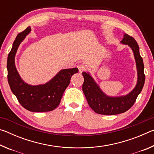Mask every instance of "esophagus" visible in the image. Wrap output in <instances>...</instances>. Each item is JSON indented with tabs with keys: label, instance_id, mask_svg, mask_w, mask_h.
<instances>
[{
	"label": "esophagus",
	"instance_id": "1",
	"mask_svg": "<svg viewBox=\"0 0 154 154\" xmlns=\"http://www.w3.org/2000/svg\"><path fill=\"white\" fill-rule=\"evenodd\" d=\"M78 67V69H79V71L80 72H82L85 71V70H86L87 69V66L85 64H79L77 66Z\"/></svg>",
	"mask_w": 154,
	"mask_h": 154
}]
</instances>
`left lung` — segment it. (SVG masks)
Masks as SVG:
<instances>
[{
	"label": "left lung",
	"instance_id": "1",
	"mask_svg": "<svg viewBox=\"0 0 154 154\" xmlns=\"http://www.w3.org/2000/svg\"><path fill=\"white\" fill-rule=\"evenodd\" d=\"M122 43L128 45L134 52L137 63L138 82L134 89L125 96L121 97H109L106 96L90 75L86 72H82L84 82L82 86L88 103L95 113L101 115H117L124 113L134 105L137 96L141 92L144 85L145 75L144 73V64L142 57L139 53V47L133 37L125 33Z\"/></svg>",
	"mask_w": 154,
	"mask_h": 154
}]
</instances>
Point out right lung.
<instances>
[{"label":"right lung","instance_id":"right-lung-1","mask_svg":"<svg viewBox=\"0 0 154 154\" xmlns=\"http://www.w3.org/2000/svg\"><path fill=\"white\" fill-rule=\"evenodd\" d=\"M30 32V27H28L18 34L14 41L7 58V79L12 92L23 107L32 112L51 111L59 105L71 77L79 70L77 68L62 70L44 85L32 86L24 83L15 68V56L20 43Z\"/></svg>","mask_w":154,"mask_h":154}]
</instances>
